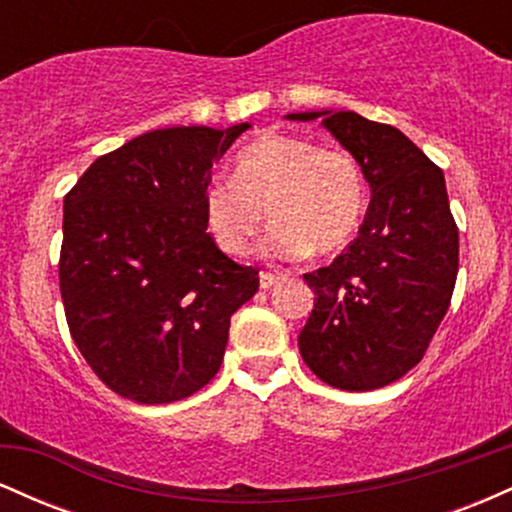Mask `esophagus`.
Here are the masks:
<instances>
[{"label":"esophagus","instance_id":"1","mask_svg":"<svg viewBox=\"0 0 512 512\" xmlns=\"http://www.w3.org/2000/svg\"><path fill=\"white\" fill-rule=\"evenodd\" d=\"M281 281V276L276 274H269V272H262L260 274V289H272V286H276Z\"/></svg>","mask_w":512,"mask_h":512}]
</instances>
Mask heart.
<instances>
[{
  "mask_svg": "<svg viewBox=\"0 0 512 512\" xmlns=\"http://www.w3.org/2000/svg\"><path fill=\"white\" fill-rule=\"evenodd\" d=\"M204 223L231 257L248 255L264 226L274 223L264 252L293 260L344 250L366 214V180L344 149L289 134H264L240 149L233 178L204 187Z\"/></svg>",
  "mask_w": 512,
  "mask_h": 512,
  "instance_id": "heart-1",
  "label": "heart"
}]
</instances>
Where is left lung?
<instances>
[{
	"instance_id": "8db88e82",
	"label": "left lung",
	"mask_w": 512,
	"mask_h": 512,
	"mask_svg": "<svg viewBox=\"0 0 512 512\" xmlns=\"http://www.w3.org/2000/svg\"><path fill=\"white\" fill-rule=\"evenodd\" d=\"M286 120H320L370 185L358 238L330 267L303 274L315 308L298 349L322 383L378 390L421 361L448 313L460 243L443 170L397 127L354 110L291 113Z\"/></svg>"
}]
</instances>
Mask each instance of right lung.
Wrapping results in <instances>:
<instances>
[{
  "instance_id": "1",
  "label": "right lung",
  "mask_w": 512,
  "mask_h": 512,
  "mask_svg": "<svg viewBox=\"0 0 512 512\" xmlns=\"http://www.w3.org/2000/svg\"><path fill=\"white\" fill-rule=\"evenodd\" d=\"M250 129L168 127L91 163L64 197L60 291L69 332L120 397L168 404L221 368L231 315L260 279L204 223L211 166Z\"/></svg>"
}]
</instances>
